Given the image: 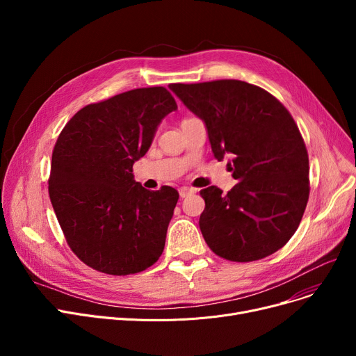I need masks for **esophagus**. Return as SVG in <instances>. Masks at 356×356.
Wrapping results in <instances>:
<instances>
[{"label":"esophagus","instance_id":"1","mask_svg":"<svg viewBox=\"0 0 356 356\" xmlns=\"http://www.w3.org/2000/svg\"><path fill=\"white\" fill-rule=\"evenodd\" d=\"M191 193H193V189H191V188H186V186H183V188H180V189H179V195H180V197H186V196L191 195Z\"/></svg>","mask_w":356,"mask_h":356}]
</instances>
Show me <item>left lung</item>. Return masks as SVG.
I'll return each mask as SVG.
<instances>
[{"label":"left lung","instance_id":"obj_1","mask_svg":"<svg viewBox=\"0 0 356 356\" xmlns=\"http://www.w3.org/2000/svg\"><path fill=\"white\" fill-rule=\"evenodd\" d=\"M168 88L204 122L215 157H229L238 180L228 193L216 186L200 191L199 227L209 248L236 263L283 248L300 225L310 191L307 149L290 112L242 81Z\"/></svg>","mask_w":356,"mask_h":356}]
</instances>
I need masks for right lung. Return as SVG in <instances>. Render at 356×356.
Masks as SVG:
<instances>
[{"label":"right lung","mask_w":356,"mask_h":356,"mask_svg":"<svg viewBox=\"0 0 356 356\" xmlns=\"http://www.w3.org/2000/svg\"><path fill=\"white\" fill-rule=\"evenodd\" d=\"M176 109L165 88H140L83 106L62 129L49 196L70 250L90 268L128 275L160 258L179 193L144 189L133 164Z\"/></svg>","instance_id":"1"}]
</instances>
